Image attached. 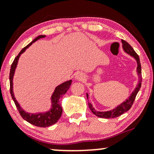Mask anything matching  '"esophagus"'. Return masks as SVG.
<instances>
[{"label": "esophagus", "mask_w": 154, "mask_h": 154, "mask_svg": "<svg viewBox=\"0 0 154 154\" xmlns=\"http://www.w3.org/2000/svg\"><path fill=\"white\" fill-rule=\"evenodd\" d=\"M75 78L77 79H78V80H83L85 78V76H84V74L82 73V72H77V73L75 74Z\"/></svg>", "instance_id": "1"}]
</instances>
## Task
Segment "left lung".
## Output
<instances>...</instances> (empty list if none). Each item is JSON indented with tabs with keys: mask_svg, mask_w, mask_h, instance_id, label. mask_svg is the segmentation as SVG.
Segmentation results:
<instances>
[{
	"mask_svg": "<svg viewBox=\"0 0 154 154\" xmlns=\"http://www.w3.org/2000/svg\"><path fill=\"white\" fill-rule=\"evenodd\" d=\"M122 48L123 50L125 53L131 56L132 57H133L135 59V61H137V75L139 77V81L137 83V86L135 88L132 93L130 95V96L125 101H124L123 103H122L120 105L118 106L117 107L114 108V109H111L110 111H96L93 108V105L91 103H88V106H89L90 109H91L92 112L95 114V116H98L100 118H105V119H110V118H115L117 117L122 114H123L124 113L130 110V108L132 107V104H133L134 100L135 99V97L137 95V93L140 91L141 87V82H142V75H141V65L140 62V59L138 55L135 53V51H134V49L132 48L131 45L129 44L128 42H126L125 40H122ZM87 98L88 99V94L87 93Z\"/></svg>",
	"mask_w": 154,
	"mask_h": 154,
	"instance_id": "8db88e82",
	"label": "left lung"
}]
</instances>
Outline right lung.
I'll list each match as a JSON object with an SVG mask.
<instances>
[{
    "label": "right lung",
    "mask_w": 154,
    "mask_h": 154,
    "mask_svg": "<svg viewBox=\"0 0 154 154\" xmlns=\"http://www.w3.org/2000/svg\"><path fill=\"white\" fill-rule=\"evenodd\" d=\"M45 37V35H39V36L35 38L30 43L28 44L26 47H24L19 52L18 56L15 58L13 63H12L9 74L10 93L11 95L12 99L14 101V103L17 109H18L19 114L22 116L23 119L26 120V122L35 125V126L40 127V128H46V127H49L51 125H54L60 119L61 114H62V107H61V103H60V98H62L63 95L68 91L70 85H71L72 80L69 79V80L66 81V82L61 83V85H58L57 87L55 88L54 93L51 95V107L50 110L45 111V112L31 114V113H27L23 110L22 107L19 106L18 101L16 100L13 92V78L14 75L15 69L17 68V63H18L19 59L20 57L21 54H22L26 51V49L28 48L33 43H35V41H37L39 39L43 38Z\"/></svg>",
    "instance_id": "add662e5"
}]
</instances>
